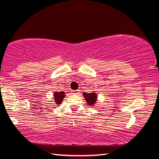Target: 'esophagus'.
I'll return each mask as SVG.
<instances>
[{"mask_svg": "<svg viewBox=\"0 0 159 159\" xmlns=\"http://www.w3.org/2000/svg\"><path fill=\"white\" fill-rule=\"evenodd\" d=\"M72 94L78 95V94H79L80 90H79V89H77V90H73V91H72Z\"/></svg>", "mask_w": 159, "mask_h": 159, "instance_id": "obj_1", "label": "esophagus"}]
</instances>
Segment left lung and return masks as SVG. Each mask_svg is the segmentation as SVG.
Wrapping results in <instances>:
<instances>
[{
    "label": "left lung",
    "mask_w": 159,
    "mask_h": 159,
    "mask_svg": "<svg viewBox=\"0 0 159 159\" xmlns=\"http://www.w3.org/2000/svg\"><path fill=\"white\" fill-rule=\"evenodd\" d=\"M84 97L86 101L87 102V104L90 106H93L96 104L97 98H98V95L95 93H83Z\"/></svg>",
    "instance_id": "1"
}]
</instances>
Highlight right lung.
Here are the masks:
<instances>
[{"label": "right lung", "instance_id": "obj_1", "mask_svg": "<svg viewBox=\"0 0 159 159\" xmlns=\"http://www.w3.org/2000/svg\"><path fill=\"white\" fill-rule=\"evenodd\" d=\"M54 101L56 104H61L65 97L64 92H55L54 93Z\"/></svg>", "mask_w": 159, "mask_h": 159}]
</instances>
